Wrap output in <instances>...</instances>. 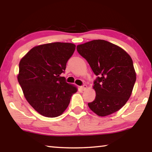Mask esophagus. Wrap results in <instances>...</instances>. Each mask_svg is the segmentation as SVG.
Returning <instances> with one entry per match:
<instances>
[{
  "instance_id": "34e87169",
  "label": "esophagus",
  "mask_w": 152,
  "mask_h": 152,
  "mask_svg": "<svg viewBox=\"0 0 152 152\" xmlns=\"http://www.w3.org/2000/svg\"><path fill=\"white\" fill-rule=\"evenodd\" d=\"M80 88L82 90V91H84V90H86L87 88V86L86 85V84H84V85H82L80 87Z\"/></svg>"
}]
</instances>
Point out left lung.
<instances>
[{
  "instance_id": "left-lung-1",
  "label": "left lung",
  "mask_w": 152,
  "mask_h": 152,
  "mask_svg": "<svg viewBox=\"0 0 152 152\" xmlns=\"http://www.w3.org/2000/svg\"><path fill=\"white\" fill-rule=\"evenodd\" d=\"M96 76L94 101L88 105L97 115L104 117L121 109L129 99L136 81L132 58L119 46L98 39L77 45Z\"/></svg>"
}]
</instances>
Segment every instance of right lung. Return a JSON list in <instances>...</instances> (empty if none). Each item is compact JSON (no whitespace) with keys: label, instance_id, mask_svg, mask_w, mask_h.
I'll return each instance as SVG.
<instances>
[{"label":"right lung","instance_id":"add662e5","mask_svg":"<svg viewBox=\"0 0 152 152\" xmlns=\"http://www.w3.org/2000/svg\"><path fill=\"white\" fill-rule=\"evenodd\" d=\"M75 48L70 43H46L32 48L20 61L18 81L27 102L43 116H60L77 92L60 76Z\"/></svg>","mask_w":152,"mask_h":152}]
</instances>
